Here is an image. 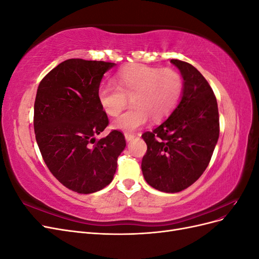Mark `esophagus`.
<instances>
[{
	"instance_id": "obj_1",
	"label": "esophagus",
	"mask_w": 259,
	"mask_h": 259,
	"mask_svg": "<svg viewBox=\"0 0 259 259\" xmlns=\"http://www.w3.org/2000/svg\"><path fill=\"white\" fill-rule=\"evenodd\" d=\"M124 136H125V139L127 140V142H131L132 139H134L135 138V136L136 135H134V134H132V133H124Z\"/></svg>"
}]
</instances>
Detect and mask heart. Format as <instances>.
Segmentation results:
<instances>
[{
    "mask_svg": "<svg viewBox=\"0 0 259 259\" xmlns=\"http://www.w3.org/2000/svg\"><path fill=\"white\" fill-rule=\"evenodd\" d=\"M115 86L101 85L97 98L109 116H116L131 98L132 109L113 122V127L134 132L147 123L149 116L161 121L173 112L184 92V79L173 69L146 65L123 68L114 79Z\"/></svg>",
    "mask_w": 259,
    "mask_h": 259,
    "instance_id": "1",
    "label": "heart"
}]
</instances>
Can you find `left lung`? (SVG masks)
<instances>
[{"instance_id": "1", "label": "left lung", "mask_w": 259, "mask_h": 259, "mask_svg": "<svg viewBox=\"0 0 259 259\" xmlns=\"http://www.w3.org/2000/svg\"><path fill=\"white\" fill-rule=\"evenodd\" d=\"M184 79L182 100L168 119L142 135L146 182L154 189L185 190L204 173L219 137L217 100L208 82L186 61L171 59Z\"/></svg>"}]
</instances>
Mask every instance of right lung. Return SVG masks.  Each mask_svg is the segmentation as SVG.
I'll return each instance as SVG.
<instances>
[{
    "label": "right lung",
    "instance_id": "add662e5",
    "mask_svg": "<svg viewBox=\"0 0 259 259\" xmlns=\"http://www.w3.org/2000/svg\"><path fill=\"white\" fill-rule=\"evenodd\" d=\"M115 64L72 58L46 74L34 101V133L51 173L68 189L93 193L112 182L126 142L120 131L96 140L109 124L97 91Z\"/></svg>",
    "mask_w": 259,
    "mask_h": 259
}]
</instances>
